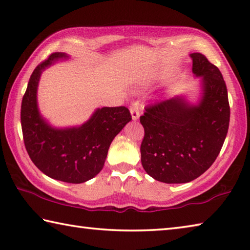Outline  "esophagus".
<instances>
[{
    "instance_id": "34e87169",
    "label": "esophagus",
    "mask_w": 250,
    "mask_h": 250,
    "mask_svg": "<svg viewBox=\"0 0 250 250\" xmlns=\"http://www.w3.org/2000/svg\"><path fill=\"white\" fill-rule=\"evenodd\" d=\"M130 113L131 117H132L133 120H138L139 117H140V110H139V107L137 104H133L130 107Z\"/></svg>"
}]
</instances>
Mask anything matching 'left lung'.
I'll use <instances>...</instances> for the list:
<instances>
[{
    "mask_svg": "<svg viewBox=\"0 0 250 250\" xmlns=\"http://www.w3.org/2000/svg\"><path fill=\"white\" fill-rule=\"evenodd\" d=\"M193 73L202 78L197 105L182 97L146 108L141 163L154 180L167 184L188 183L209 168L219 154L229 125L230 108L226 83L216 66L201 53L191 54Z\"/></svg>",
    "mask_w": 250,
    "mask_h": 250,
    "instance_id": "left-lung-1",
    "label": "left lung"
}]
</instances>
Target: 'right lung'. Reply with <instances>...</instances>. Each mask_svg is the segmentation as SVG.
<instances>
[{"label":"right lung","instance_id":"obj_1","mask_svg":"<svg viewBox=\"0 0 250 250\" xmlns=\"http://www.w3.org/2000/svg\"><path fill=\"white\" fill-rule=\"evenodd\" d=\"M59 58L68 56L53 53L34 69L23 96L21 125L25 147L39 170L52 179L79 184L103 170L110 145L131 120V115L124 105L104 107L80 126H50L37 108V86L42 71Z\"/></svg>","mask_w":250,"mask_h":250}]
</instances>
